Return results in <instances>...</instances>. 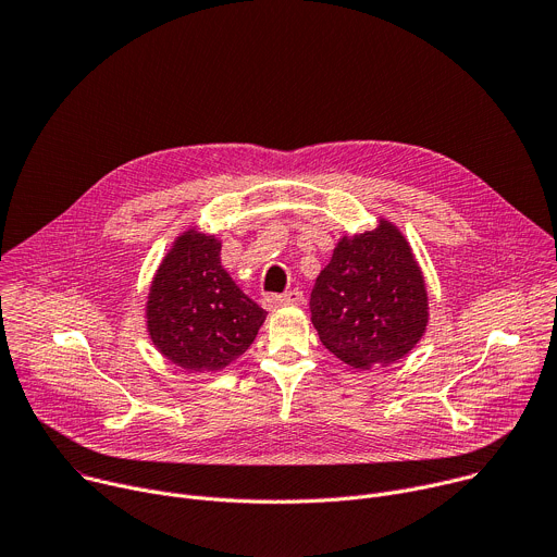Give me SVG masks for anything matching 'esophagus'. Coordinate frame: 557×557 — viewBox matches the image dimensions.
<instances>
[{
  "label": "esophagus",
  "mask_w": 557,
  "mask_h": 557,
  "mask_svg": "<svg viewBox=\"0 0 557 557\" xmlns=\"http://www.w3.org/2000/svg\"><path fill=\"white\" fill-rule=\"evenodd\" d=\"M262 304L269 310L280 308V306H297V304H304V293L299 288H290V290H286L282 295H264Z\"/></svg>",
  "instance_id": "obj_1"
}]
</instances>
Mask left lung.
I'll return each mask as SVG.
<instances>
[{
  "label": "left lung",
  "mask_w": 557,
  "mask_h": 557,
  "mask_svg": "<svg viewBox=\"0 0 557 557\" xmlns=\"http://www.w3.org/2000/svg\"><path fill=\"white\" fill-rule=\"evenodd\" d=\"M430 320L423 271L406 235L379 218L344 235L310 293V322L344 363L370 370L404 359Z\"/></svg>",
  "instance_id": "1"
}]
</instances>
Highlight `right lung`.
<instances>
[{
    "instance_id": "1",
    "label": "right lung",
    "mask_w": 557,
    "mask_h": 557,
    "mask_svg": "<svg viewBox=\"0 0 557 557\" xmlns=\"http://www.w3.org/2000/svg\"><path fill=\"white\" fill-rule=\"evenodd\" d=\"M211 233H181L156 269L145 304L156 350L187 372H218L253 344L267 310L243 293L220 262Z\"/></svg>"
}]
</instances>
